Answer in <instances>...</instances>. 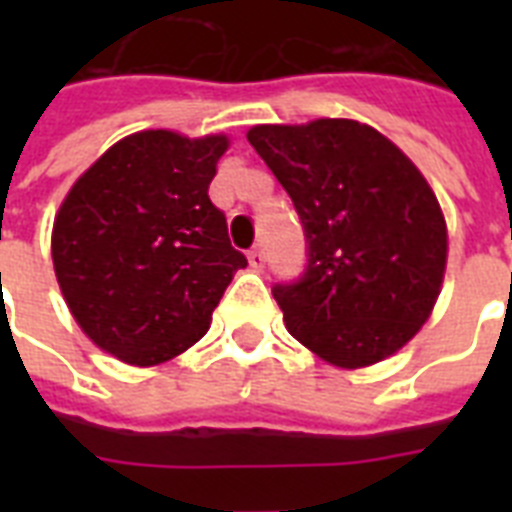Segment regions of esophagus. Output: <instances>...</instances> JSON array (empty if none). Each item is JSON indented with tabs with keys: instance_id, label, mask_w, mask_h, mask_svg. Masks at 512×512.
I'll return each instance as SVG.
<instances>
[{
	"instance_id": "obj_1",
	"label": "esophagus",
	"mask_w": 512,
	"mask_h": 512,
	"mask_svg": "<svg viewBox=\"0 0 512 512\" xmlns=\"http://www.w3.org/2000/svg\"><path fill=\"white\" fill-rule=\"evenodd\" d=\"M247 257H249V265H252V268H257V271H260V268L265 265V249L260 247V244H255V247L249 249Z\"/></svg>"
}]
</instances>
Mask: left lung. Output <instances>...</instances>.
<instances>
[{"mask_svg": "<svg viewBox=\"0 0 512 512\" xmlns=\"http://www.w3.org/2000/svg\"><path fill=\"white\" fill-rule=\"evenodd\" d=\"M295 204L305 268L273 284L289 335L345 369L377 364L428 321L446 223L420 170L366 124L316 119L247 132Z\"/></svg>", "mask_w": 512, "mask_h": 512, "instance_id": "8db88e82", "label": "left lung"}]
</instances>
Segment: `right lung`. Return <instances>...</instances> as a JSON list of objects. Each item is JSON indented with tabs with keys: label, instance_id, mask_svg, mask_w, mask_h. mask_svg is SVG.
I'll list each match as a JSON object with an SVG mask.
<instances>
[{
	"label": "right lung",
	"instance_id": "1",
	"mask_svg": "<svg viewBox=\"0 0 512 512\" xmlns=\"http://www.w3.org/2000/svg\"><path fill=\"white\" fill-rule=\"evenodd\" d=\"M223 135H130L84 172L60 204L52 263L76 324L135 366L162 364L207 335L247 257L209 199Z\"/></svg>",
	"mask_w": 512,
	"mask_h": 512
}]
</instances>
